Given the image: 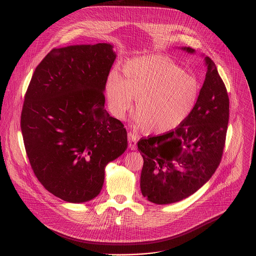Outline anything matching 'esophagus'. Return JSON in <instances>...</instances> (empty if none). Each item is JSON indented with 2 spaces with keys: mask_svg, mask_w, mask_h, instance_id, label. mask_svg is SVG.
<instances>
[{
  "mask_svg": "<svg viewBox=\"0 0 256 256\" xmlns=\"http://www.w3.org/2000/svg\"><path fill=\"white\" fill-rule=\"evenodd\" d=\"M128 140L130 149V150H136V142H138V134L134 132H128Z\"/></svg>",
  "mask_w": 256,
  "mask_h": 256,
  "instance_id": "1",
  "label": "esophagus"
}]
</instances>
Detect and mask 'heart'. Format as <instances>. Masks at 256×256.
<instances>
[{"label":"heart","mask_w":256,"mask_h":256,"mask_svg":"<svg viewBox=\"0 0 256 256\" xmlns=\"http://www.w3.org/2000/svg\"><path fill=\"white\" fill-rule=\"evenodd\" d=\"M105 94L114 118H124L136 99V122L147 132L164 134L178 128L192 114L200 86L169 58L149 56L128 62L122 77L112 72Z\"/></svg>","instance_id":"heart-1"}]
</instances>
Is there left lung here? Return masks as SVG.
<instances>
[{"mask_svg":"<svg viewBox=\"0 0 256 256\" xmlns=\"http://www.w3.org/2000/svg\"><path fill=\"white\" fill-rule=\"evenodd\" d=\"M194 52L190 48H182ZM206 74L196 105L174 130L140 138V190L157 204H172L194 194L220 165L229 122V96L214 62L206 56Z\"/></svg>","mask_w":256,"mask_h":256,"instance_id":"8db88e82","label":"left lung"}]
</instances>
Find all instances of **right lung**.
<instances>
[{
  "instance_id": "obj_1",
  "label": "right lung",
  "mask_w": 256,
  "mask_h": 256,
  "mask_svg": "<svg viewBox=\"0 0 256 256\" xmlns=\"http://www.w3.org/2000/svg\"><path fill=\"white\" fill-rule=\"evenodd\" d=\"M112 48L52 50L25 94L21 130L31 168L46 190L68 202L96 198L105 166L128 148L124 126L104 109Z\"/></svg>"
}]
</instances>
